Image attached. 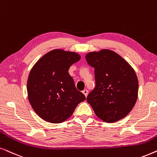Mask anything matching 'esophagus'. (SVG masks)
Segmentation results:
<instances>
[{
	"mask_svg": "<svg viewBox=\"0 0 157 157\" xmlns=\"http://www.w3.org/2000/svg\"><path fill=\"white\" fill-rule=\"evenodd\" d=\"M82 93L84 94L85 95V97H87V94H88V91L87 90H84L82 91Z\"/></svg>",
	"mask_w": 157,
	"mask_h": 157,
	"instance_id": "esophagus-1",
	"label": "esophagus"
}]
</instances>
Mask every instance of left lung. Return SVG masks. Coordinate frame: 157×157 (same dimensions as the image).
I'll return each instance as SVG.
<instances>
[{
  "label": "left lung",
  "instance_id": "1",
  "mask_svg": "<svg viewBox=\"0 0 157 157\" xmlns=\"http://www.w3.org/2000/svg\"><path fill=\"white\" fill-rule=\"evenodd\" d=\"M85 59L95 69V87L87 102L98 118L113 123L124 118L135 105L139 82L130 64L109 49L87 54Z\"/></svg>",
  "mask_w": 157,
  "mask_h": 157
}]
</instances>
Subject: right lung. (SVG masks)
<instances>
[{"instance_id": "obj_1", "label": "right lung", "mask_w": 157, "mask_h": 157, "mask_svg": "<svg viewBox=\"0 0 157 157\" xmlns=\"http://www.w3.org/2000/svg\"><path fill=\"white\" fill-rule=\"evenodd\" d=\"M80 59L76 52L54 49L44 54L31 70L27 81L29 101L43 120L53 124L63 122L85 100L68 72L71 65Z\"/></svg>"}]
</instances>
